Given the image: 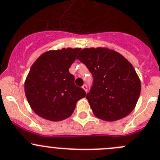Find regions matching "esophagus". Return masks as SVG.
<instances>
[{"label": "esophagus", "instance_id": "esophagus-1", "mask_svg": "<svg viewBox=\"0 0 160 160\" xmlns=\"http://www.w3.org/2000/svg\"><path fill=\"white\" fill-rule=\"evenodd\" d=\"M82 88H83V89L85 91V92H88V86H87V84H83V86H82Z\"/></svg>", "mask_w": 160, "mask_h": 160}]
</instances>
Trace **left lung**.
<instances>
[{
  "label": "left lung",
  "mask_w": 160,
  "mask_h": 160,
  "mask_svg": "<svg viewBox=\"0 0 160 160\" xmlns=\"http://www.w3.org/2000/svg\"><path fill=\"white\" fill-rule=\"evenodd\" d=\"M77 59L84 64L94 80L86 98L98 118L114 122L126 117L135 108L141 84L126 58L107 48H85Z\"/></svg>",
  "instance_id": "8db88e82"
}]
</instances>
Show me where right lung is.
Instances as JSON below:
<instances>
[{"label": "right lung", "mask_w": 160, "mask_h": 160, "mask_svg": "<svg viewBox=\"0 0 160 160\" xmlns=\"http://www.w3.org/2000/svg\"><path fill=\"white\" fill-rule=\"evenodd\" d=\"M79 51V48L50 50L31 66L25 80V95L31 109L42 118L53 122L66 119L77 101L86 96L68 71Z\"/></svg>", "instance_id": "obj_1"}]
</instances>
